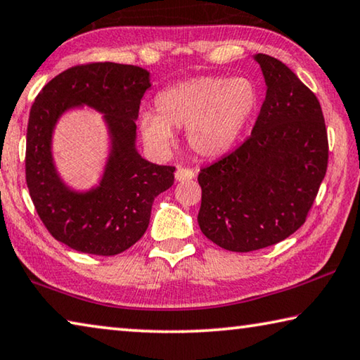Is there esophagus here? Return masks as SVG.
Returning <instances> with one entry per match:
<instances>
[{
  "instance_id": "1",
  "label": "esophagus",
  "mask_w": 360,
  "mask_h": 360,
  "mask_svg": "<svg viewBox=\"0 0 360 360\" xmlns=\"http://www.w3.org/2000/svg\"><path fill=\"white\" fill-rule=\"evenodd\" d=\"M193 174H195V173H193V169L178 167V169H176V173H174V178L178 182H184V181L193 179Z\"/></svg>"
}]
</instances>
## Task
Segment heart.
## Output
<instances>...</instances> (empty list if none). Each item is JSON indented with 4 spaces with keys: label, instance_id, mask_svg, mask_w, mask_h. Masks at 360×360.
<instances>
[{
    "label": "heart",
    "instance_id": "heart-1",
    "mask_svg": "<svg viewBox=\"0 0 360 360\" xmlns=\"http://www.w3.org/2000/svg\"><path fill=\"white\" fill-rule=\"evenodd\" d=\"M259 105L252 79L203 75L160 91L155 112L139 117L142 139L153 150H168L173 128H186L191 149L202 157H219L240 138Z\"/></svg>",
    "mask_w": 360,
    "mask_h": 360
}]
</instances>
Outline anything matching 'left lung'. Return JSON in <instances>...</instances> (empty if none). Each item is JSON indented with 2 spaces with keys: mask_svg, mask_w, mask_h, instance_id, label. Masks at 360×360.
Returning a JSON list of instances; mask_svg holds the SVG:
<instances>
[{
  "mask_svg": "<svg viewBox=\"0 0 360 360\" xmlns=\"http://www.w3.org/2000/svg\"><path fill=\"white\" fill-rule=\"evenodd\" d=\"M255 60L267 89L252 136L198 174L200 231L238 253L271 247L298 231L328 163L316 94L276 57L256 54Z\"/></svg>",
  "mask_w": 360,
  "mask_h": 360,
  "instance_id": "1",
  "label": "left lung"
}]
</instances>
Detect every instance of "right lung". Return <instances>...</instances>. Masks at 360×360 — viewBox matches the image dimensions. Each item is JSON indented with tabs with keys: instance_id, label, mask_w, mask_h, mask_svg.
Here are the masks:
<instances>
[{
	"instance_id": "right-lung-1",
	"label": "right lung",
	"mask_w": 360,
	"mask_h": 360,
	"mask_svg": "<svg viewBox=\"0 0 360 360\" xmlns=\"http://www.w3.org/2000/svg\"><path fill=\"white\" fill-rule=\"evenodd\" d=\"M150 73L136 65L94 62L68 68L33 102L27 127L25 178L32 202L56 240L77 252L113 256L139 240L152 203L174 182V167L147 162L136 150V120ZM86 105L105 115L111 152L100 184L78 193L56 173L52 133L70 108Z\"/></svg>"
}]
</instances>
